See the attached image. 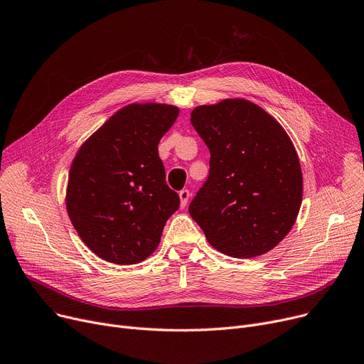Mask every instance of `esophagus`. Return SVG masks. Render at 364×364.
I'll return each mask as SVG.
<instances>
[{
    "instance_id": "esophagus-1",
    "label": "esophagus",
    "mask_w": 364,
    "mask_h": 364,
    "mask_svg": "<svg viewBox=\"0 0 364 364\" xmlns=\"http://www.w3.org/2000/svg\"><path fill=\"white\" fill-rule=\"evenodd\" d=\"M178 196H180V205H181V208H186V205H187V202H188V199H190V191H188L187 188H184V190H181V191L178 193Z\"/></svg>"
}]
</instances>
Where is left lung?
<instances>
[{"label": "left lung", "instance_id": "left-lung-1", "mask_svg": "<svg viewBox=\"0 0 364 364\" xmlns=\"http://www.w3.org/2000/svg\"><path fill=\"white\" fill-rule=\"evenodd\" d=\"M190 121L210 152L209 177L188 206L191 218L228 256L272 250L301 206L303 176L291 139L246 100L196 107Z\"/></svg>", "mask_w": 364, "mask_h": 364}]
</instances>
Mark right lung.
Listing matches in <instances>:
<instances>
[{
	"label": "right lung",
	"instance_id": "add662e5",
	"mask_svg": "<svg viewBox=\"0 0 364 364\" xmlns=\"http://www.w3.org/2000/svg\"><path fill=\"white\" fill-rule=\"evenodd\" d=\"M178 108L130 104L117 111L73 159L65 205L83 243L101 259L133 264L158 247L180 198L165 181L158 143Z\"/></svg>",
	"mask_w": 364,
	"mask_h": 364
}]
</instances>
